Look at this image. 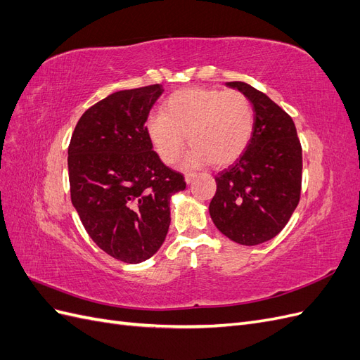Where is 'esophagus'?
Segmentation results:
<instances>
[{"label": "esophagus", "mask_w": 360, "mask_h": 360, "mask_svg": "<svg viewBox=\"0 0 360 360\" xmlns=\"http://www.w3.org/2000/svg\"><path fill=\"white\" fill-rule=\"evenodd\" d=\"M195 177H197V174H195V172H186V174H184V180H186L188 184L192 183L195 180Z\"/></svg>", "instance_id": "1"}]
</instances>
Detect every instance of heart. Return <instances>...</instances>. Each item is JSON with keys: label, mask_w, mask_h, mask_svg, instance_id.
<instances>
[{"label": "heart", "mask_w": 360, "mask_h": 360, "mask_svg": "<svg viewBox=\"0 0 360 360\" xmlns=\"http://www.w3.org/2000/svg\"><path fill=\"white\" fill-rule=\"evenodd\" d=\"M254 110L240 91L204 86L172 93L162 114L150 115L147 134L165 163L176 162L188 136L192 148L183 165L226 167L243 155L254 134Z\"/></svg>", "instance_id": "heart-1"}]
</instances>
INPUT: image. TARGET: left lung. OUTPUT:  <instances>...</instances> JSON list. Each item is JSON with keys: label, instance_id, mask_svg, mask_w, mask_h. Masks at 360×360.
<instances>
[{"label": "left lung", "instance_id": "obj_1", "mask_svg": "<svg viewBox=\"0 0 360 360\" xmlns=\"http://www.w3.org/2000/svg\"><path fill=\"white\" fill-rule=\"evenodd\" d=\"M243 93L255 112L250 143L214 177L209 212L230 240L255 246L282 231L300 200L302 146L292 118L246 82H226Z\"/></svg>", "mask_w": 360, "mask_h": 360}]
</instances>
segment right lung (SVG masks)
Returning <instances> with one entry per match:
<instances>
[{"mask_svg":"<svg viewBox=\"0 0 360 360\" xmlns=\"http://www.w3.org/2000/svg\"><path fill=\"white\" fill-rule=\"evenodd\" d=\"M160 84L112 93L86 110L69 144L72 204L108 255L129 264L153 257L165 240L169 198L183 174L160 160L146 122Z\"/></svg>","mask_w":360,"mask_h":360,"instance_id":"1","label":"right lung"}]
</instances>
